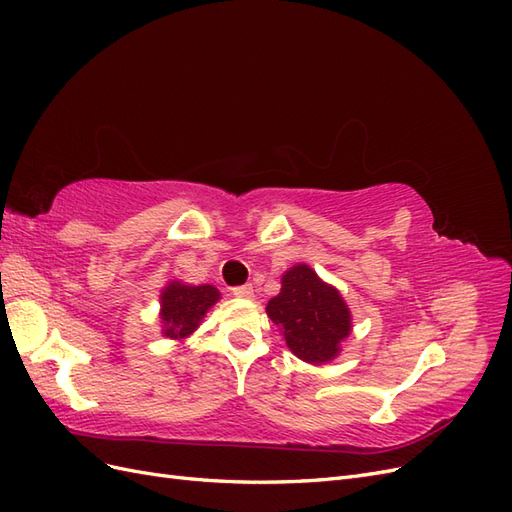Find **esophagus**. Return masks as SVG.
I'll list each match as a JSON object with an SVG mask.
<instances>
[{"mask_svg":"<svg viewBox=\"0 0 512 512\" xmlns=\"http://www.w3.org/2000/svg\"><path fill=\"white\" fill-rule=\"evenodd\" d=\"M232 294H235L237 299H254V288L250 284L237 286V288H232Z\"/></svg>","mask_w":512,"mask_h":512,"instance_id":"obj_1","label":"esophagus"}]
</instances>
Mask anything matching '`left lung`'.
Returning <instances> with one entry per match:
<instances>
[{
	"mask_svg": "<svg viewBox=\"0 0 512 512\" xmlns=\"http://www.w3.org/2000/svg\"><path fill=\"white\" fill-rule=\"evenodd\" d=\"M267 316L290 352L309 365L335 361L352 333V312L342 292L305 262L284 271L282 290L267 303Z\"/></svg>",
	"mask_w": 512,
	"mask_h": 512,
	"instance_id": "8db88e82",
	"label": "left lung"
}]
</instances>
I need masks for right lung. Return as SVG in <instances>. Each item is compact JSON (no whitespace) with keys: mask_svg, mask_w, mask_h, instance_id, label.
I'll return each instance as SVG.
<instances>
[{"mask_svg":"<svg viewBox=\"0 0 512 512\" xmlns=\"http://www.w3.org/2000/svg\"><path fill=\"white\" fill-rule=\"evenodd\" d=\"M222 299V292L211 284H185L170 280L160 290V331L164 337L183 342L205 320L209 309Z\"/></svg>","mask_w":512,"mask_h":512,"instance_id":"add662e5","label":"right lung"}]
</instances>
